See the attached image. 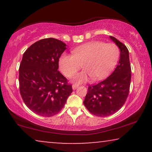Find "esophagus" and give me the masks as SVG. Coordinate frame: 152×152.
Returning a JSON list of instances; mask_svg holds the SVG:
<instances>
[{
  "instance_id": "obj_1",
  "label": "esophagus",
  "mask_w": 152,
  "mask_h": 152,
  "mask_svg": "<svg viewBox=\"0 0 152 152\" xmlns=\"http://www.w3.org/2000/svg\"><path fill=\"white\" fill-rule=\"evenodd\" d=\"M78 87V85H77V84H72V89H76Z\"/></svg>"
}]
</instances>
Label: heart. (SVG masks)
I'll return each mask as SVG.
<instances>
[{
  "label": "heart",
  "mask_w": 152,
  "mask_h": 152,
  "mask_svg": "<svg viewBox=\"0 0 152 152\" xmlns=\"http://www.w3.org/2000/svg\"><path fill=\"white\" fill-rule=\"evenodd\" d=\"M119 49L114 43L91 41L72 51V55L64 54L59 59V68L63 74L70 77L82 65V72L75 75L74 82H86L90 78L100 80L107 75L117 63Z\"/></svg>",
  "instance_id": "1"
}]
</instances>
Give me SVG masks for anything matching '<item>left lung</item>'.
I'll use <instances>...</instances> for the list:
<instances>
[{
	"mask_svg": "<svg viewBox=\"0 0 152 152\" xmlns=\"http://www.w3.org/2000/svg\"><path fill=\"white\" fill-rule=\"evenodd\" d=\"M110 38L119 47L120 57L111 75L98 84L88 88L84 104L93 115L107 117L113 115L124 104L129 93L132 69L129 50L115 37Z\"/></svg>",
	"mask_w": 152,
	"mask_h": 152,
	"instance_id": "8db88e82",
	"label": "left lung"
}]
</instances>
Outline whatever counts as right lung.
I'll return each mask as SVG.
<instances>
[{
	"label": "right lung",
	"instance_id": "right-lung-1",
	"mask_svg": "<svg viewBox=\"0 0 152 152\" xmlns=\"http://www.w3.org/2000/svg\"><path fill=\"white\" fill-rule=\"evenodd\" d=\"M66 43L54 38L41 39L25 52L19 67V89L26 105L37 115L51 117L65 105L72 85L61 74L59 60Z\"/></svg>",
	"mask_w": 152,
	"mask_h": 152
}]
</instances>
